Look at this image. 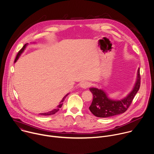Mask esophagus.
Instances as JSON below:
<instances>
[{
    "label": "esophagus",
    "instance_id": "1",
    "mask_svg": "<svg viewBox=\"0 0 154 154\" xmlns=\"http://www.w3.org/2000/svg\"><path fill=\"white\" fill-rule=\"evenodd\" d=\"M91 86V83L87 81H83L80 84V87L82 88H87Z\"/></svg>",
    "mask_w": 154,
    "mask_h": 154
}]
</instances>
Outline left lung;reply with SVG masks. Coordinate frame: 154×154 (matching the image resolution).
Masks as SVG:
<instances>
[{
    "label": "left lung",
    "instance_id": "1",
    "mask_svg": "<svg viewBox=\"0 0 154 154\" xmlns=\"http://www.w3.org/2000/svg\"><path fill=\"white\" fill-rule=\"evenodd\" d=\"M140 87V68L137 71V76L134 88L124 98L115 100L110 98L106 91L102 89L92 87L89 90L93 94V101L89 107L90 112L100 118H108L125 112L132 102Z\"/></svg>",
    "mask_w": 154,
    "mask_h": 154
}]
</instances>
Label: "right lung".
Listing matches in <instances>:
<instances>
[{
	"label": "right lung",
	"instance_id": "obj_1",
	"mask_svg": "<svg viewBox=\"0 0 154 154\" xmlns=\"http://www.w3.org/2000/svg\"><path fill=\"white\" fill-rule=\"evenodd\" d=\"M27 45H28V44H25V45H23V47L21 48V50L18 52V53H17V56H16V59H15L14 63H16V61L17 60V59H19V56H20V54L23 52V51H24V50L25 49V48L26 47ZM69 94H67V95H66L64 97V98H63V100L60 101V102L59 103V105L56 107V109H53V110H51V111H49V112H48L43 113H40V114H41V115H45V116H47V115H54V114H55L57 112H58V111L59 110L60 108H61V107H62V106H63V101L65 100L66 98L68 96V95H69Z\"/></svg>",
	"mask_w": 154,
	"mask_h": 154
}]
</instances>
